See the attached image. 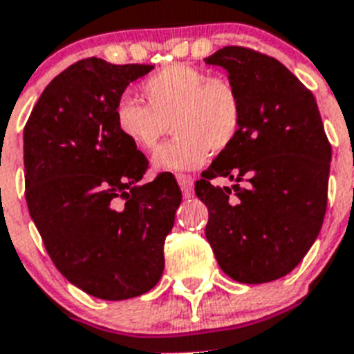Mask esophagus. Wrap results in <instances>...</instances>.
Returning <instances> with one entry per match:
<instances>
[{
    "mask_svg": "<svg viewBox=\"0 0 354 354\" xmlns=\"http://www.w3.org/2000/svg\"><path fill=\"white\" fill-rule=\"evenodd\" d=\"M177 183H179L180 189H183V195L186 198L193 195V177L187 174H177Z\"/></svg>",
    "mask_w": 354,
    "mask_h": 354,
    "instance_id": "34e87169",
    "label": "esophagus"
}]
</instances>
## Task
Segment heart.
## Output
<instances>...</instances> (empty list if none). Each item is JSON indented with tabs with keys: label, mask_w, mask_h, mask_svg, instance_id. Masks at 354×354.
Segmentation results:
<instances>
[{
	"label": "heart",
	"mask_w": 354,
	"mask_h": 354,
	"mask_svg": "<svg viewBox=\"0 0 354 354\" xmlns=\"http://www.w3.org/2000/svg\"><path fill=\"white\" fill-rule=\"evenodd\" d=\"M147 104L122 97L115 108L118 133L136 149L154 150L171 131L174 138L154 154L159 170L177 171L202 167L211 152L234 145L243 127V99L227 77L187 64L161 68L142 84Z\"/></svg>",
	"instance_id": "1"
}]
</instances>
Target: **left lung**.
Here are the masks:
<instances>
[{
	"instance_id": "left-lung-1",
	"label": "left lung",
	"mask_w": 354,
	"mask_h": 354,
	"mask_svg": "<svg viewBox=\"0 0 354 354\" xmlns=\"http://www.w3.org/2000/svg\"><path fill=\"white\" fill-rule=\"evenodd\" d=\"M205 64L228 72L245 109L234 145L195 183L209 211L205 237L236 282H273L303 261L323 227L331 145L314 95L286 65L241 46ZM218 176L234 186L216 187Z\"/></svg>"
}]
</instances>
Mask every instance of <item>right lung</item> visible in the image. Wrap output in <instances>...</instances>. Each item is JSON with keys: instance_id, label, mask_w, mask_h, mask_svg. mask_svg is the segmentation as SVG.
<instances>
[{"instance_id": "right-lung-1", "label": "right lung", "mask_w": 354, "mask_h": 354, "mask_svg": "<svg viewBox=\"0 0 354 354\" xmlns=\"http://www.w3.org/2000/svg\"><path fill=\"white\" fill-rule=\"evenodd\" d=\"M154 65L84 58L46 86L24 126L30 216L56 270L109 301L145 294L165 270V239L183 193L115 126L127 84Z\"/></svg>"}]
</instances>
